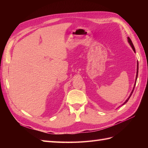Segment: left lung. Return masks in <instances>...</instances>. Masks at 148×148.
<instances>
[{
    "mask_svg": "<svg viewBox=\"0 0 148 148\" xmlns=\"http://www.w3.org/2000/svg\"><path fill=\"white\" fill-rule=\"evenodd\" d=\"M127 39H128V43L130 44V45L131 46V47H132V48L133 49V50H134V52H136V49H135V48H134V45H133V43H132V40H131V39L129 38V37H127ZM138 69H139V64H138V62H137V74H136V81H135V84H134V88H133V90H132V91L131 92V93H130V96L128 97V98L125 100V102L123 103V105H124L125 103H126L127 102H128V100H129V99H130V97H131V95H132V93H133V92H134V88H135V86H136V81H137V76H138Z\"/></svg>",
    "mask_w": 148,
    "mask_h": 148,
    "instance_id": "left-lung-1",
    "label": "left lung"
}]
</instances>
